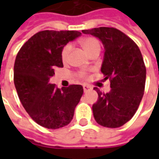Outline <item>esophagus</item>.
I'll return each mask as SVG.
<instances>
[{
  "label": "esophagus",
  "mask_w": 159,
  "mask_h": 159,
  "mask_svg": "<svg viewBox=\"0 0 159 159\" xmlns=\"http://www.w3.org/2000/svg\"><path fill=\"white\" fill-rule=\"evenodd\" d=\"M83 87V90H84V92H88V91H89V90L92 89V88H91L89 85H86V84H84Z\"/></svg>",
  "instance_id": "obj_1"
}]
</instances>
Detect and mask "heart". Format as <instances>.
Here are the masks:
<instances>
[{
  "mask_svg": "<svg viewBox=\"0 0 159 159\" xmlns=\"http://www.w3.org/2000/svg\"><path fill=\"white\" fill-rule=\"evenodd\" d=\"M80 44L83 47V48L85 50V52L91 55L92 53L95 52H100V42L95 38V37H92V36H89V37H84L83 39L80 40ZM70 45L67 44L64 48H63L62 51H61V59H62L63 62H66V60L68 59V55L70 51ZM80 76H85V73L81 72L79 74Z\"/></svg>",
  "mask_w": 159,
  "mask_h": 159,
  "instance_id": "b5f03b06",
  "label": "heart"
}]
</instances>
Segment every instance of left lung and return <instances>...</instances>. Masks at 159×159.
<instances>
[{
    "mask_svg": "<svg viewBox=\"0 0 159 159\" xmlns=\"http://www.w3.org/2000/svg\"><path fill=\"white\" fill-rule=\"evenodd\" d=\"M82 32L95 36L105 49L101 65L104 80L110 79L111 90L103 93L98 88V100L92 107L100 125L118 128L136 112L143 97L147 70L138 46L119 30L100 27Z\"/></svg>",
    "mask_w": 159,
    "mask_h": 159,
    "instance_id": "left-lung-1",
    "label": "left lung"
}]
</instances>
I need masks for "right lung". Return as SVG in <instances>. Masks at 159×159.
Instances as JSON below:
<instances>
[{
    "label": "right lung",
    "instance_id": "1",
    "mask_svg": "<svg viewBox=\"0 0 159 159\" xmlns=\"http://www.w3.org/2000/svg\"><path fill=\"white\" fill-rule=\"evenodd\" d=\"M81 32L43 30L24 44L16 57L13 77L17 93L30 117L41 126L56 129L70 123L83 93L82 85L59 89L48 83L54 69L63 67V48Z\"/></svg>",
    "mask_w": 159,
    "mask_h": 159
}]
</instances>
